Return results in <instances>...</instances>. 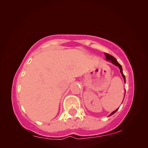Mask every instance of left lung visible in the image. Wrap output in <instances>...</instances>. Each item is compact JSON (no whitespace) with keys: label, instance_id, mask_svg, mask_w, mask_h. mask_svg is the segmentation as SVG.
<instances>
[{"label":"left lung","instance_id":"left-lung-1","mask_svg":"<svg viewBox=\"0 0 148 148\" xmlns=\"http://www.w3.org/2000/svg\"><path fill=\"white\" fill-rule=\"evenodd\" d=\"M105 56H106V60H108V61H109L110 62H111L112 64H114V65L116 66H117V67H119V68L121 74L123 78L124 82H125V76H124L123 73V69H122V66H121V64H120L119 63V62H117V60H116L115 59V58L113 57V56H112L111 55H109V54L106 53H105ZM124 97H125V96H124ZM117 110H118V109H116L115 111H114L113 112H112V113L109 115V116L112 115H113V114L115 113V112H116V111H117Z\"/></svg>","mask_w":148,"mask_h":148}]
</instances>
